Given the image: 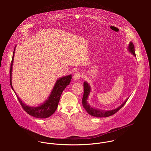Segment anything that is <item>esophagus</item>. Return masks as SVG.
Here are the masks:
<instances>
[{
  "label": "esophagus",
  "mask_w": 151,
  "mask_h": 151,
  "mask_svg": "<svg viewBox=\"0 0 151 151\" xmlns=\"http://www.w3.org/2000/svg\"><path fill=\"white\" fill-rule=\"evenodd\" d=\"M81 76V74L79 72L76 73L73 76V78L74 80H78Z\"/></svg>",
  "instance_id": "obj_1"
}]
</instances>
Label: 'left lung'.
Segmentation results:
<instances>
[{
	"label": "left lung",
	"mask_w": 151,
	"mask_h": 151,
	"mask_svg": "<svg viewBox=\"0 0 151 151\" xmlns=\"http://www.w3.org/2000/svg\"><path fill=\"white\" fill-rule=\"evenodd\" d=\"M127 47H128L127 50L129 53H131L133 56H134L135 57L136 55H135V47H134V44L132 42H129ZM91 92V86L87 82L85 81L84 83V95H83V98L82 99L83 106L86 109V110L88 114H89L92 116H93L95 117H109V116H110L114 114V113L117 112V111H119L124 105V104L126 103L127 101L129 99V98H127V99L118 108L112 109V110H101V109H99L97 108L92 107L88 102V97H89V95Z\"/></svg>",
	"instance_id": "8db88e82"
}]
</instances>
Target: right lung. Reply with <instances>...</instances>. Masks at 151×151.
Segmentation results:
<instances>
[{
    "mask_svg": "<svg viewBox=\"0 0 151 151\" xmlns=\"http://www.w3.org/2000/svg\"><path fill=\"white\" fill-rule=\"evenodd\" d=\"M16 46V45L15 46V47L14 49L12 60L11 63V65H10V84L11 87L13 90V91L14 92L15 94L16 95L19 101L20 105H22V108L28 114L34 117L39 118V119H45V118L49 117L50 116H52L57 109L62 93L64 91L65 87L68 86L71 82V75L70 74L66 76L60 77L59 79H58L51 91L50 94L49 95L47 99L41 105L38 106H35V107L29 106L26 105L25 103H24L22 101V99L17 95L12 86V75L13 63L14 60Z\"/></svg>",
    "mask_w": 151,
    "mask_h": 151,
    "instance_id": "1",
    "label": "right lung"
}]
</instances>
